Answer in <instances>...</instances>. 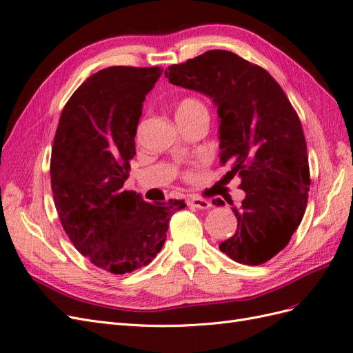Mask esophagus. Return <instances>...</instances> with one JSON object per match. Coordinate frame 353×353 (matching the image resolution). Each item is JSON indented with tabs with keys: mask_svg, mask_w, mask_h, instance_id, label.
I'll list each match as a JSON object with an SVG mask.
<instances>
[{
	"mask_svg": "<svg viewBox=\"0 0 353 353\" xmlns=\"http://www.w3.org/2000/svg\"><path fill=\"white\" fill-rule=\"evenodd\" d=\"M188 205H190L193 208H198V210H208V208H211V202L207 199L193 196L188 201Z\"/></svg>",
	"mask_w": 353,
	"mask_h": 353,
	"instance_id": "34e87169",
	"label": "esophagus"
}]
</instances>
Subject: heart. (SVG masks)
Returning <instances> with one entry per match:
<instances>
[{
	"mask_svg": "<svg viewBox=\"0 0 353 353\" xmlns=\"http://www.w3.org/2000/svg\"><path fill=\"white\" fill-rule=\"evenodd\" d=\"M201 107H203V105L201 104L198 99H195V98H186V99H183V101L180 102L176 112H186V111H192V110H196V108H201Z\"/></svg>",
	"mask_w": 353,
	"mask_h": 353,
	"instance_id": "obj_1",
	"label": "heart"
}]
</instances>
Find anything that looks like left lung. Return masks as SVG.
Here are the masks:
<instances>
[{"label":"left lung","instance_id":"8db88e82","mask_svg":"<svg viewBox=\"0 0 353 353\" xmlns=\"http://www.w3.org/2000/svg\"><path fill=\"white\" fill-rule=\"evenodd\" d=\"M165 77L211 98L220 163L242 180L245 199L232 208L237 230L221 252L246 265L267 263L286 248L308 202V154L296 111L267 70L230 51L211 50L170 65ZM212 203L224 205L221 199Z\"/></svg>","mask_w":353,"mask_h":353}]
</instances>
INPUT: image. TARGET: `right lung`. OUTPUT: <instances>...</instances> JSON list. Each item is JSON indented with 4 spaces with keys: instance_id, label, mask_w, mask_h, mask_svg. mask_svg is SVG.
<instances>
[{
    "instance_id": "right-lung-1",
    "label": "right lung",
    "mask_w": 353,
    "mask_h": 353,
    "mask_svg": "<svg viewBox=\"0 0 353 353\" xmlns=\"http://www.w3.org/2000/svg\"><path fill=\"white\" fill-rule=\"evenodd\" d=\"M161 67L114 65L89 76L67 101L51 154V188L64 230L90 263L126 274L151 263L185 201L145 202L124 190L143 101Z\"/></svg>"
}]
</instances>
